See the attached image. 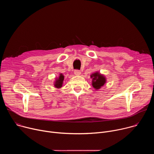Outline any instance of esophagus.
<instances>
[{"mask_svg": "<svg viewBox=\"0 0 154 154\" xmlns=\"http://www.w3.org/2000/svg\"><path fill=\"white\" fill-rule=\"evenodd\" d=\"M74 74L76 75H79L81 74V72H80V71H79L78 69H76V70L74 71Z\"/></svg>", "mask_w": 154, "mask_h": 154, "instance_id": "1", "label": "esophagus"}]
</instances>
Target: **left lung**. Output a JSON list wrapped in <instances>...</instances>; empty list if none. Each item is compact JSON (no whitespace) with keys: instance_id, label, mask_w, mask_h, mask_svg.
I'll return each instance as SVG.
<instances>
[{"instance_id":"left-lung-1","label":"left lung","mask_w":154,"mask_h":154,"mask_svg":"<svg viewBox=\"0 0 154 154\" xmlns=\"http://www.w3.org/2000/svg\"><path fill=\"white\" fill-rule=\"evenodd\" d=\"M91 77L93 78L92 85L96 89H100V88L105 83V78L98 72L93 74Z\"/></svg>"}]
</instances>
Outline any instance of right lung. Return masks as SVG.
Wrapping results in <instances>:
<instances>
[{
    "label": "right lung",
    "mask_w": 154,
    "mask_h": 154,
    "mask_svg": "<svg viewBox=\"0 0 154 154\" xmlns=\"http://www.w3.org/2000/svg\"><path fill=\"white\" fill-rule=\"evenodd\" d=\"M64 80V76L62 75V74H60V77L58 78V79H57L55 81V86L56 88H61L62 86V84H63V81Z\"/></svg>",
    "instance_id": "1"
}]
</instances>
